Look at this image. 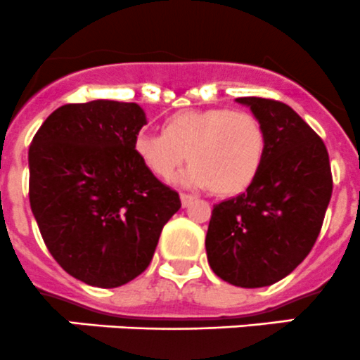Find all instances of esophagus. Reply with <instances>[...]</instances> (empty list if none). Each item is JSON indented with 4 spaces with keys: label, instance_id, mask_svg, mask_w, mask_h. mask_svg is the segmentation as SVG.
I'll return each instance as SVG.
<instances>
[{
    "label": "esophagus",
    "instance_id": "esophagus-1",
    "mask_svg": "<svg viewBox=\"0 0 360 360\" xmlns=\"http://www.w3.org/2000/svg\"><path fill=\"white\" fill-rule=\"evenodd\" d=\"M180 201H181V206H184V208H187V206L194 201V198H192L191 194H180Z\"/></svg>",
    "mask_w": 360,
    "mask_h": 360
}]
</instances>
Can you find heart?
<instances>
[{
	"instance_id": "b5f03b06",
	"label": "heart",
	"mask_w": 360,
	"mask_h": 360,
	"mask_svg": "<svg viewBox=\"0 0 360 360\" xmlns=\"http://www.w3.org/2000/svg\"><path fill=\"white\" fill-rule=\"evenodd\" d=\"M133 150L158 179L172 180L188 159L181 185L233 195L250 187L261 172L266 134L261 122L241 110H180L162 120L161 134H136Z\"/></svg>"
}]
</instances>
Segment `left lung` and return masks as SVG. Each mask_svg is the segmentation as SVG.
<instances>
[{
	"label": "left lung",
	"instance_id": "obj_1",
	"mask_svg": "<svg viewBox=\"0 0 360 360\" xmlns=\"http://www.w3.org/2000/svg\"><path fill=\"white\" fill-rule=\"evenodd\" d=\"M261 122L266 154L245 192L213 206L206 233L210 268L245 289L276 283L304 261L333 194L329 154L289 105L238 98Z\"/></svg>",
	"mask_w": 360,
	"mask_h": 360
}]
</instances>
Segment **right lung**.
Here are the masks:
<instances>
[{
  "mask_svg": "<svg viewBox=\"0 0 360 360\" xmlns=\"http://www.w3.org/2000/svg\"><path fill=\"white\" fill-rule=\"evenodd\" d=\"M145 124L136 103L96 99L60 106L31 141L33 215L52 257L87 285L113 289L141 275L181 206L134 154Z\"/></svg>",
  "mask_w": 360,
  "mask_h": 360,
  "instance_id": "obj_1",
  "label": "right lung"
}]
</instances>
